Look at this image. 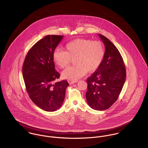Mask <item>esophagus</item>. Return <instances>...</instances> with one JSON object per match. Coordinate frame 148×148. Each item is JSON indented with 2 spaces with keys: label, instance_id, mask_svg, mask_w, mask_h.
I'll return each instance as SVG.
<instances>
[{
  "label": "esophagus",
  "instance_id": "obj_1",
  "mask_svg": "<svg viewBox=\"0 0 148 148\" xmlns=\"http://www.w3.org/2000/svg\"><path fill=\"white\" fill-rule=\"evenodd\" d=\"M68 83H69V85H72V84H73L76 83V82H77V81H73L71 80H68Z\"/></svg>",
  "mask_w": 148,
  "mask_h": 148
}]
</instances>
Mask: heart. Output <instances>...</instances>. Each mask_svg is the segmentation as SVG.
<instances>
[{"instance_id":"obj_1","label":"heart","mask_w":148,"mask_h":148,"mask_svg":"<svg viewBox=\"0 0 148 148\" xmlns=\"http://www.w3.org/2000/svg\"><path fill=\"white\" fill-rule=\"evenodd\" d=\"M66 51L59 49L53 52V59L60 68L67 67L74 59L76 65L67 68L62 73V76L71 80H77L84 76L87 71H95L103 62L105 50L103 44L99 40L78 38L66 45Z\"/></svg>"}]
</instances>
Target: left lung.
Returning a JSON list of instances; mask_svg holds the SVG:
<instances>
[{"label":"left lung","instance_id":"1","mask_svg":"<svg viewBox=\"0 0 148 148\" xmlns=\"http://www.w3.org/2000/svg\"><path fill=\"white\" fill-rule=\"evenodd\" d=\"M105 46V57L99 67L87 79L86 98L96 110L110 108L118 99L126 77L125 67L118 49L106 37L98 34Z\"/></svg>","mask_w":148,"mask_h":148}]
</instances>
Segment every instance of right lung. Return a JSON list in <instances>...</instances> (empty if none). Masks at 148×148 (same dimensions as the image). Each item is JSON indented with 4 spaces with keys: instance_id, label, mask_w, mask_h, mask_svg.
Instances as JSON below:
<instances>
[{
    "instance_id": "right-lung-1",
    "label": "right lung",
    "mask_w": 148,
    "mask_h": 148,
    "mask_svg": "<svg viewBox=\"0 0 148 148\" xmlns=\"http://www.w3.org/2000/svg\"><path fill=\"white\" fill-rule=\"evenodd\" d=\"M63 36L48 35L35 43L26 55L23 76L31 100L46 111H55L63 103L67 80L55 82L60 74L55 69L53 52Z\"/></svg>"
}]
</instances>
